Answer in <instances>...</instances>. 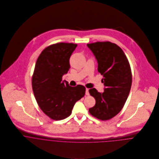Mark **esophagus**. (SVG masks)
<instances>
[{
  "instance_id": "obj_1",
  "label": "esophagus",
  "mask_w": 159,
  "mask_h": 159,
  "mask_svg": "<svg viewBox=\"0 0 159 159\" xmlns=\"http://www.w3.org/2000/svg\"><path fill=\"white\" fill-rule=\"evenodd\" d=\"M86 95H89V89H88V88H86Z\"/></svg>"
}]
</instances>
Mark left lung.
I'll return each mask as SVG.
<instances>
[{"mask_svg":"<svg viewBox=\"0 0 159 159\" xmlns=\"http://www.w3.org/2000/svg\"><path fill=\"white\" fill-rule=\"evenodd\" d=\"M87 46L98 62V71L103 75L105 86L100 93L96 89L89 90L95 99L89 108L91 115L101 120L114 117L124 107L130 91L132 75L129 62L122 49L110 42H97Z\"/></svg>","mask_w":159,"mask_h":159,"instance_id":"8db88e82","label":"left lung"}]
</instances>
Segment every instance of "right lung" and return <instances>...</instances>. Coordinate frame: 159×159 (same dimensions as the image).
<instances>
[{"instance_id":"obj_1","label":"right lung","mask_w":159,"mask_h":159,"mask_svg":"<svg viewBox=\"0 0 159 159\" xmlns=\"http://www.w3.org/2000/svg\"><path fill=\"white\" fill-rule=\"evenodd\" d=\"M76 46L63 42L48 46L35 64L32 78L34 94L42 111L54 120L68 117L75 103L85 95L84 86L71 87L62 81L70 69V57Z\"/></svg>"}]
</instances>
